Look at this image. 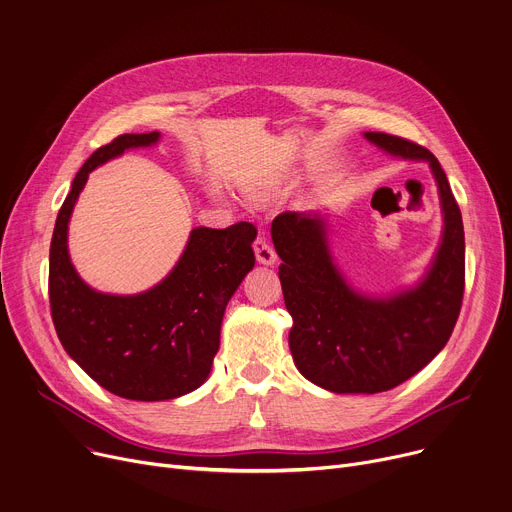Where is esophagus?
<instances>
[{
	"mask_svg": "<svg viewBox=\"0 0 512 512\" xmlns=\"http://www.w3.org/2000/svg\"><path fill=\"white\" fill-rule=\"evenodd\" d=\"M253 251H255L257 261L263 265H273L277 261V255H275L273 247L265 241V237H257V241L253 243Z\"/></svg>",
	"mask_w": 512,
	"mask_h": 512,
	"instance_id": "34e87169",
	"label": "esophagus"
}]
</instances>
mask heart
<instances>
[{"label": "heart", "instance_id": "b5f03b06", "mask_svg": "<svg viewBox=\"0 0 512 512\" xmlns=\"http://www.w3.org/2000/svg\"><path fill=\"white\" fill-rule=\"evenodd\" d=\"M253 198H265V192H261V190H253Z\"/></svg>", "mask_w": 512, "mask_h": 512}]
</instances>
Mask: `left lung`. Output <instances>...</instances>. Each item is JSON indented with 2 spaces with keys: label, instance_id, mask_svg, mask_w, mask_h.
I'll list each match as a JSON object with an SVG mask.
<instances>
[{
  "label": "left lung",
  "instance_id": "obj_1",
  "mask_svg": "<svg viewBox=\"0 0 512 512\" xmlns=\"http://www.w3.org/2000/svg\"><path fill=\"white\" fill-rule=\"evenodd\" d=\"M363 136L392 157L429 163L443 232L429 269L412 288L369 296L355 290L335 263L320 212L275 216L271 239L284 261L280 282L294 320V363L306 380L335 394H378L418 374L447 345L466 284L461 212L435 155L386 132Z\"/></svg>",
  "mask_w": 512,
  "mask_h": 512
}]
</instances>
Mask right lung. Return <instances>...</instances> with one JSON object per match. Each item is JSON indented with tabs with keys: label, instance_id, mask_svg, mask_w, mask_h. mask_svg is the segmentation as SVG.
<instances>
[{
	"label": "right lung",
	"instance_id": "obj_1",
	"mask_svg": "<svg viewBox=\"0 0 512 512\" xmlns=\"http://www.w3.org/2000/svg\"><path fill=\"white\" fill-rule=\"evenodd\" d=\"M159 138L157 130L120 134L83 163L59 210L49 257L51 314L61 345L102 388L141 402L173 400L208 380L226 304L255 265L257 237L251 222L198 226L175 267L141 294H104L81 280L67 235L89 173Z\"/></svg>",
	"mask_w": 512,
	"mask_h": 512
}]
</instances>
